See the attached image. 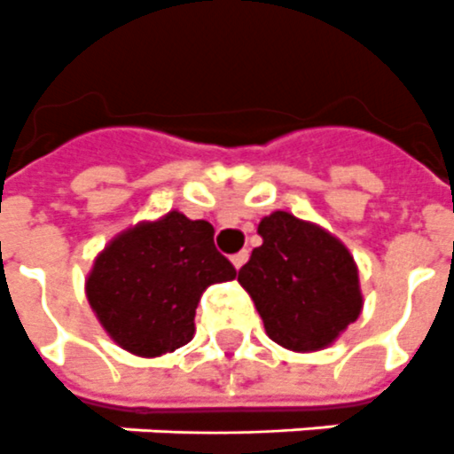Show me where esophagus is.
I'll return each instance as SVG.
<instances>
[{
  "label": "esophagus",
  "instance_id": "esophagus-1",
  "mask_svg": "<svg viewBox=\"0 0 454 454\" xmlns=\"http://www.w3.org/2000/svg\"><path fill=\"white\" fill-rule=\"evenodd\" d=\"M246 260H248V250H241V253H237V255H231V264H234L237 270H241V267H244Z\"/></svg>",
  "mask_w": 454,
  "mask_h": 454
}]
</instances>
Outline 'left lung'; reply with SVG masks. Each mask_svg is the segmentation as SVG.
<instances>
[{
    "label": "left lung",
    "instance_id": "1",
    "mask_svg": "<svg viewBox=\"0 0 454 454\" xmlns=\"http://www.w3.org/2000/svg\"><path fill=\"white\" fill-rule=\"evenodd\" d=\"M262 246L239 270L270 340L290 351L325 349L364 309L349 248L324 227L274 210L257 224Z\"/></svg>",
    "mask_w": 454,
    "mask_h": 454
}]
</instances>
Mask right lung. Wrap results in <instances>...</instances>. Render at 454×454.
Here are the masks:
<instances>
[{
    "instance_id": "right-lung-1",
    "label": "right lung",
    "mask_w": 454,
    "mask_h": 454,
    "mask_svg": "<svg viewBox=\"0 0 454 454\" xmlns=\"http://www.w3.org/2000/svg\"><path fill=\"white\" fill-rule=\"evenodd\" d=\"M213 224L168 210L119 231L93 260L86 297L105 333L143 358L164 356L194 337L204 290L237 277L217 253Z\"/></svg>"
}]
</instances>
